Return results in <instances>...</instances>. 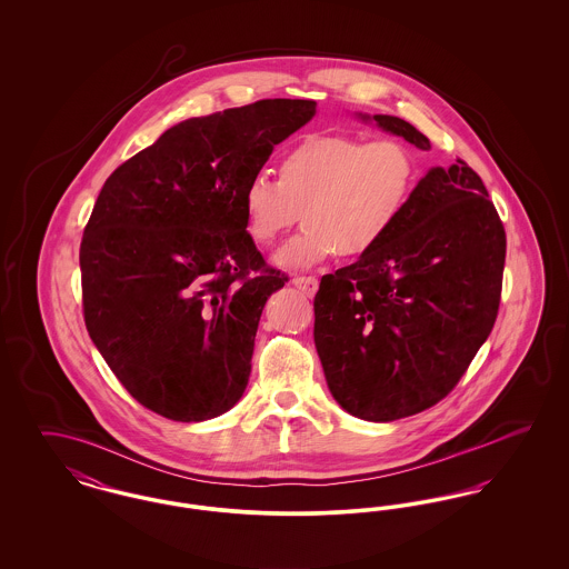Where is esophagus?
I'll list each match as a JSON object with an SVG mask.
<instances>
[{
    "label": "esophagus",
    "mask_w": 569,
    "mask_h": 569,
    "mask_svg": "<svg viewBox=\"0 0 569 569\" xmlns=\"http://www.w3.org/2000/svg\"><path fill=\"white\" fill-rule=\"evenodd\" d=\"M292 283L297 286L302 295H307V297H313L316 290H318V279H316L313 274H297V277L292 279Z\"/></svg>",
    "instance_id": "1"
}]
</instances>
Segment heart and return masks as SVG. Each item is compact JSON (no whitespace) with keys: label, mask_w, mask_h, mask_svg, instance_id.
<instances>
[{"label":"heart","mask_w":569,"mask_h":569,"mask_svg":"<svg viewBox=\"0 0 569 569\" xmlns=\"http://www.w3.org/2000/svg\"><path fill=\"white\" fill-rule=\"evenodd\" d=\"M418 166L395 138L365 142L346 134L307 136L279 166V179L258 170L243 188L249 237L269 244L307 221L277 253L283 267H309L335 251L358 258L373 251L406 213Z\"/></svg>","instance_id":"b5f03b06"}]
</instances>
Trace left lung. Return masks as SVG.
<instances>
[{
	"mask_svg": "<svg viewBox=\"0 0 569 569\" xmlns=\"http://www.w3.org/2000/svg\"><path fill=\"white\" fill-rule=\"evenodd\" d=\"M373 121L431 149L399 117ZM503 264L506 230L478 172L431 168L392 232L320 281L313 339L335 401L390 422L448 397L495 326Z\"/></svg>",
	"mask_w": 569,
	"mask_h": 569,
	"instance_id": "8db88e82",
	"label": "left lung"
}]
</instances>
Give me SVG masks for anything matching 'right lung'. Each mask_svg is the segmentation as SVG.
<instances>
[{"label":"right lung","instance_id":"1","mask_svg":"<svg viewBox=\"0 0 569 569\" xmlns=\"http://www.w3.org/2000/svg\"><path fill=\"white\" fill-rule=\"evenodd\" d=\"M313 100L193 117L121 163L81 241L82 316L140 406L200 422L243 397L256 330L288 277L247 232L243 188Z\"/></svg>","mask_w":569,"mask_h":569}]
</instances>
